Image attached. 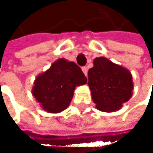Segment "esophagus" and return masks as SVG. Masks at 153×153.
<instances>
[{
	"instance_id": "1",
	"label": "esophagus",
	"mask_w": 153,
	"mask_h": 153,
	"mask_svg": "<svg viewBox=\"0 0 153 153\" xmlns=\"http://www.w3.org/2000/svg\"><path fill=\"white\" fill-rule=\"evenodd\" d=\"M81 69H82V72L85 74V76H87L88 75V68L87 67H82Z\"/></svg>"
}]
</instances>
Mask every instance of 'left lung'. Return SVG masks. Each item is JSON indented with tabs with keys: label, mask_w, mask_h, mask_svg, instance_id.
<instances>
[{
	"label": "left lung",
	"mask_w": 153,
	"mask_h": 153,
	"mask_svg": "<svg viewBox=\"0 0 153 153\" xmlns=\"http://www.w3.org/2000/svg\"><path fill=\"white\" fill-rule=\"evenodd\" d=\"M93 65L88 73V85L97 109L104 112L119 111L133 95L131 73L105 56L96 57Z\"/></svg>",
	"instance_id": "1"
}]
</instances>
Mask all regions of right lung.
<instances>
[{
    "label": "right lung",
    "mask_w": 153,
    "mask_h": 153,
    "mask_svg": "<svg viewBox=\"0 0 153 153\" xmlns=\"http://www.w3.org/2000/svg\"><path fill=\"white\" fill-rule=\"evenodd\" d=\"M86 83L87 78L74 62L59 58L36 77L32 94L42 110L58 113L70 105L75 88Z\"/></svg>",
    "instance_id": "1"
}]
</instances>
